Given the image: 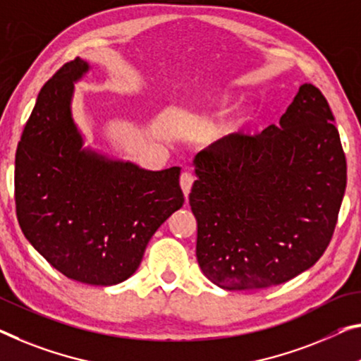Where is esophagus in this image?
<instances>
[{
  "instance_id": "34e87169",
  "label": "esophagus",
  "mask_w": 361,
  "mask_h": 361,
  "mask_svg": "<svg viewBox=\"0 0 361 361\" xmlns=\"http://www.w3.org/2000/svg\"><path fill=\"white\" fill-rule=\"evenodd\" d=\"M193 180H195V176H193L190 171H184V173L180 174V187L185 197H188V193H190Z\"/></svg>"
}]
</instances>
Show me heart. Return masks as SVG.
<instances>
[{"label": "heart", "mask_w": 361, "mask_h": 361, "mask_svg": "<svg viewBox=\"0 0 361 361\" xmlns=\"http://www.w3.org/2000/svg\"><path fill=\"white\" fill-rule=\"evenodd\" d=\"M245 121H247L245 113H243V111H238V113L231 116V118L223 124V134H226V135L235 134V132L240 129L243 124H245Z\"/></svg>", "instance_id": "heart-1"}]
</instances>
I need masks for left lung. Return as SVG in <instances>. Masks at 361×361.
Wrapping results in <instances>:
<instances>
[{"mask_svg":"<svg viewBox=\"0 0 361 361\" xmlns=\"http://www.w3.org/2000/svg\"><path fill=\"white\" fill-rule=\"evenodd\" d=\"M188 203L197 259L226 290L282 284L328 248L347 185L334 116L319 88L303 84L262 134L219 138L195 159Z\"/></svg>","mask_w":361,"mask_h":361,"instance_id":"left-lung-1","label":"left lung"}]
</instances>
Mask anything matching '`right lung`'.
<instances>
[{
	"mask_svg": "<svg viewBox=\"0 0 361 361\" xmlns=\"http://www.w3.org/2000/svg\"><path fill=\"white\" fill-rule=\"evenodd\" d=\"M84 59L66 63L38 93L16 152L22 232L59 273L114 286L135 273L149 238L184 204L180 168L147 171L84 148L72 119Z\"/></svg>",
	"mask_w": 361,
	"mask_h": 361,
	"instance_id": "1",
	"label": "right lung"
}]
</instances>
